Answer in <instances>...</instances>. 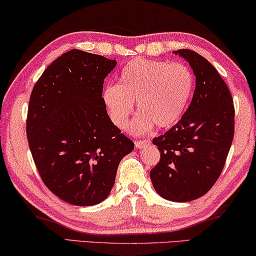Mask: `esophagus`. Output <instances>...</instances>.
<instances>
[{"label": "esophagus", "instance_id": "obj_1", "mask_svg": "<svg viewBox=\"0 0 256 256\" xmlns=\"http://www.w3.org/2000/svg\"><path fill=\"white\" fill-rule=\"evenodd\" d=\"M150 142V140H145V139H142V140H136V148H142V147H144V146H147L148 145Z\"/></svg>", "mask_w": 256, "mask_h": 256}]
</instances>
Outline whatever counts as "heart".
<instances>
[{"label":"heart","mask_w":256,"mask_h":256,"mask_svg":"<svg viewBox=\"0 0 256 256\" xmlns=\"http://www.w3.org/2000/svg\"><path fill=\"white\" fill-rule=\"evenodd\" d=\"M194 78L186 64L160 60L136 59L123 68L120 84H108L102 98L112 123L126 126L136 102L139 114L130 131L142 134L153 124L158 128L174 125L184 112L192 97Z\"/></svg>","instance_id":"obj_1"}]
</instances>
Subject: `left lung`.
<instances>
[{"label":"left lung","mask_w":256,"mask_h":256,"mask_svg":"<svg viewBox=\"0 0 256 256\" xmlns=\"http://www.w3.org/2000/svg\"><path fill=\"white\" fill-rule=\"evenodd\" d=\"M174 53L189 62L196 87L178 124L153 139L161 156L150 180L164 200L189 202L205 195L220 176L234 136V106L225 81L204 56L186 48Z\"/></svg>","instance_id":"8db88e82"}]
</instances>
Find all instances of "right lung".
<instances>
[{
    "mask_svg": "<svg viewBox=\"0 0 256 256\" xmlns=\"http://www.w3.org/2000/svg\"><path fill=\"white\" fill-rule=\"evenodd\" d=\"M116 60L70 50L32 89L26 136L45 186L67 203L95 205L109 196L118 164L134 144L111 122L104 78Z\"/></svg>",
    "mask_w": 256,
    "mask_h": 256,
    "instance_id": "obj_1",
    "label": "right lung"
}]
</instances>
